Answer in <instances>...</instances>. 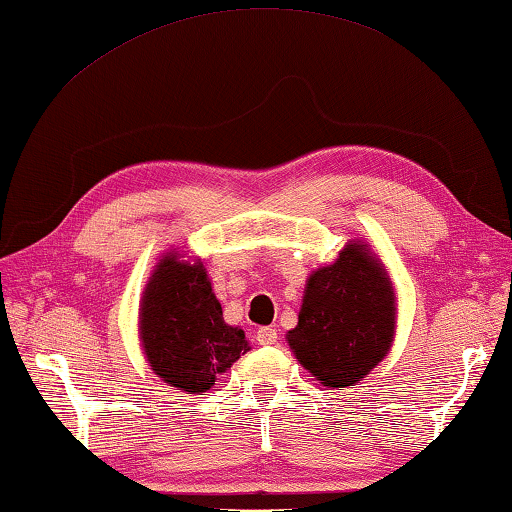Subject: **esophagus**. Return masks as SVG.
I'll return each instance as SVG.
<instances>
[{
	"mask_svg": "<svg viewBox=\"0 0 512 512\" xmlns=\"http://www.w3.org/2000/svg\"><path fill=\"white\" fill-rule=\"evenodd\" d=\"M257 342L259 345H275L277 342V331L273 327H262L257 331Z\"/></svg>",
	"mask_w": 512,
	"mask_h": 512,
	"instance_id": "obj_1",
	"label": "esophagus"
}]
</instances>
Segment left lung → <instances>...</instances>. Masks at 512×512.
Wrapping results in <instances>:
<instances>
[{"mask_svg": "<svg viewBox=\"0 0 512 512\" xmlns=\"http://www.w3.org/2000/svg\"><path fill=\"white\" fill-rule=\"evenodd\" d=\"M396 327V295L383 262L365 241H349L338 259L306 280L288 347L324 387H349L387 356Z\"/></svg>", "mask_w": 512, "mask_h": 512, "instance_id": "8db88e82", "label": "left lung"}]
</instances>
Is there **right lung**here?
<instances>
[{
    "label": "right lung",
    "instance_id": "obj_1",
    "mask_svg": "<svg viewBox=\"0 0 512 512\" xmlns=\"http://www.w3.org/2000/svg\"><path fill=\"white\" fill-rule=\"evenodd\" d=\"M145 358L163 383L201 394L250 347L244 331L224 322L201 262L165 253L147 282L138 313Z\"/></svg>",
    "mask_w": 512,
    "mask_h": 512
}]
</instances>
